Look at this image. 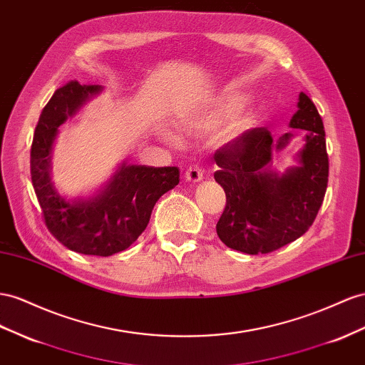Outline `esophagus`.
<instances>
[{
	"label": "esophagus",
	"mask_w": 365,
	"mask_h": 365,
	"mask_svg": "<svg viewBox=\"0 0 365 365\" xmlns=\"http://www.w3.org/2000/svg\"><path fill=\"white\" fill-rule=\"evenodd\" d=\"M202 175H204V170L202 167L195 164V165H190L189 169L185 170V180L190 181V182H198L202 180Z\"/></svg>",
	"instance_id": "obj_1"
}]
</instances>
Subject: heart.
<instances>
[{
	"label": "heart",
	"mask_w": 365,
	"mask_h": 365,
	"mask_svg": "<svg viewBox=\"0 0 365 365\" xmlns=\"http://www.w3.org/2000/svg\"><path fill=\"white\" fill-rule=\"evenodd\" d=\"M244 103H245V96L241 93H224L212 104V109L204 116V121L210 124V123H220L222 120H227V118L233 116L235 113H238L242 109ZM253 121H255V116L252 113H242L235 120L233 129L245 130L247 127L253 124Z\"/></svg>",
	"instance_id": "obj_1"
}]
</instances>
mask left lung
Wrapping results in <instances>:
<instances>
[{"instance_id": "1", "label": "left lung", "mask_w": 365, "mask_h": 365, "mask_svg": "<svg viewBox=\"0 0 365 365\" xmlns=\"http://www.w3.org/2000/svg\"><path fill=\"white\" fill-rule=\"evenodd\" d=\"M289 125L307 135L299 165L284 173L272 170V155L284 149L293 133L273 141L267 127H255L213 155L220 167L215 181L227 198L216 233L233 250H278L307 232L321 209L329 182L326 132L317 106L302 92Z\"/></svg>"}]
</instances>
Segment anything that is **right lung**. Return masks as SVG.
<instances>
[{
	"label": "right lung",
	"instance_id": "right-lung-1",
	"mask_svg": "<svg viewBox=\"0 0 365 365\" xmlns=\"http://www.w3.org/2000/svg\"><path fill=\"white\" fill-rule=\"evenodd\" d=\"M101 91L71 81L53 93L35 127L31 175L48 232L76 253L110 256L129 249L145 230L156 201L178 185L180 169L123 163L95 196L71 201L58 193L51 180L58 127Z\"/></svg>",
	"mask_w": 365,
	"mask_h": 365
}]
</instances>
